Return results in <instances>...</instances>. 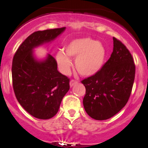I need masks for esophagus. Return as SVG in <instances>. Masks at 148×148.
<instances>
[{
    "instance_id": "esophagus-1",
    "label": "esophagus",
    "mask_w": 148,
    "mask_h": 148,
    "mask_svg": "<svg viewBox=\"0 0 148 148\" xmlns=\"http://www.w3.org/2000/svg\"><path fill=\"white\" fill-rule=\"evenodd\" d=\"M78 84V81H76V80H71L70 82H69V86H70V87H72V86H74V85Z\"/></svg>"
}]
</instances>
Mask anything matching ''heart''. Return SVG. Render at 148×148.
<instances>
[{
    "instance_id": "obj_1",
    "label": "heart",
    "mask_w": 148,
    "mask_h": 148,
    "mask_svg": "<svg viewBox=\"0 0 148 148\" xmlns=\"http://www.w3.org/2000/svg\"><path fill=\"white\" fill-rule=\"evenodd\" d=\"M64 51H58L56 56L61 72L68 74L72 67L69 58L76 57L75 68L84 76H92L99 72L106 56V50L102 44L90 37L72 40L64 47Z\"/></svg>"
}]
</instances>
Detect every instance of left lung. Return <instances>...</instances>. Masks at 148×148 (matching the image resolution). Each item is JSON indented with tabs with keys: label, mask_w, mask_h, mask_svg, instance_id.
I'll list each match as a JSON object with an SVG mask.
<instances>
[{
	"label": "left lung",
	"mask_w": 148,
	"mask_h": 148,
	"mask_svg": "<svg viewBox=\"0 0 148 148\" xmlns=\"http://www.w3.org/2000/svg\"><path fill=\"white\" fill-rule=\"evenodd\" d=\"M111 57L94 75L81 81L86 87L83 103L92 118H111L126 105L135 78V64L130 51L113 37Z\"/></svg>",
	"instance_id": "obj_1"
}]
</instances>
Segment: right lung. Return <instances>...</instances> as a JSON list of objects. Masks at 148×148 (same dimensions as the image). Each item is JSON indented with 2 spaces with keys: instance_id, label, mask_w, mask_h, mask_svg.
Listing matches in <instances>:
<instances>
[{
  "instance_id": "obj_1",
  "label": "right lung",
  "mask_w": 148,
  "mask_h": 148,
  "mask_svg": "<svg viewBox=\"0 0 148 148\" xmlns=\"http://www.w3.org/2000/svg\"><path fill=\"white\" fill-rule=\"evenodd\" d=\"M65 28L32 33L13 58L12 76L15 96L25 111L36 118L47 120L56 114L69 90V79L58 71L57 62L51 55L38 60L34 56L33 49L55 40Z\"/></svg>"
}]
</instances>
